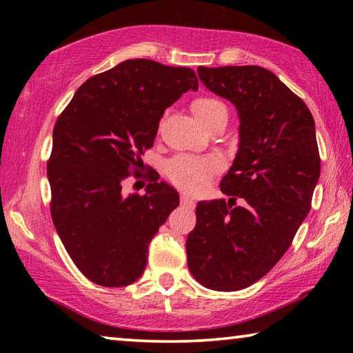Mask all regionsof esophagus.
Returning <instances> with one entry per match:
<instances>
[{"label":"esophagus","instance_id":"34e87169","mask_svg":"<svg viewBox=\"0 0 353 353\" xmlns=\"http://www.w3.org/2000/svg\"><path fill=\"white\" fill-rule=\"evenodd\" d=\"M181 202H182V205L188 207V208H193V207H194V201L191 199V198H188L187 194H182V196H181Z\"/></svg>","mask_w":353,"mask_h":353}]
</instances>
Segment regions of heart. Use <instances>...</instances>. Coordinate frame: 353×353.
Listing matches in <instances>:
<instances>
[{"label": "heart", "instance_id": "1", "mask_svg": "<svg viewBox=\"0 0 353 353\" xmlns=\"http://www.w3.org/2000/svg\"><path fill=\"white\" fill-rule=\"evenodd\" d=\"M191 110L205 128L210 126L213 121H216L219 118H227L225 104L212 97L196 98L191 103ZM219 168L221 162L218 159L179 155L166 165V174L177 187L191 191V193H198V191H202L207 187L208 181Z\"/></svg>", "mask_w": 353, "mask_h": 353}]
</instances>
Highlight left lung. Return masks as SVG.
<instances>
[{"label": "left lung", "mask_w": 353, "mask_h": 353, "mask_svg": "<svg viewBox=\"0 0 353 353\" xmlns=\"http://www.w3.org/2000/svg\"><path fill=\"white\" fill-rule=\"evenodd\" d=\"M198 74L235 105L240 143L221 181L230 199L196 207V227L185 244L188 270L205 288L238 291L272 270L307 218L321 174L314 119L266 68L199 67ZM236 197L245 205L232 209Z\"/></svg>", "instance_id": "1"}]
</instances>
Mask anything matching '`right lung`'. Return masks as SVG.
Segmentation results:
<instances>
[{"label": "right lung", "instance_id": "obj_1", "mask_svg": "<svg viewBox=\"0 0 353 353\" xmlns=\"http://www.w3.org/2000/svg\"><path fill=\"white\" fill-rule=\"evenodd\" d=\"M198 83L191 68L130 59L83 82L57 118L48 162L51 216L93 283L119 288L145 271L149 243L179 193L152 172L143 196L123 194V181L145 168L140 155L152 148L160 118Z\"/></svg>", "mask_w": 353, "mask_h": 353}]
</instances>
